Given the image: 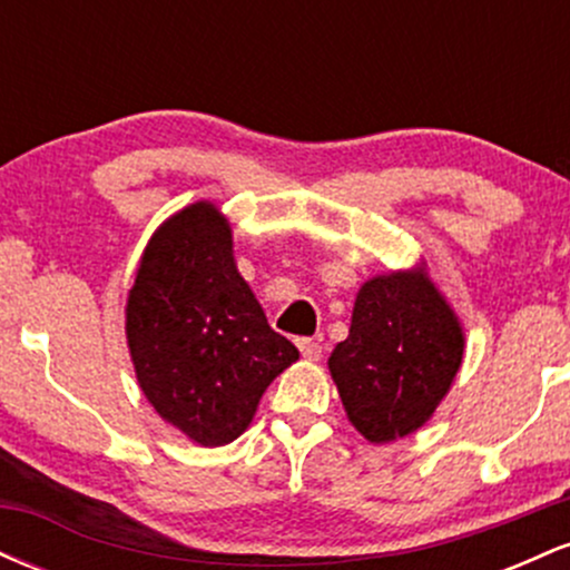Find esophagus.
<instances>
[{
  "mask_svg": "<svg viewBox=\"0 0 570 570\" xmlns=\"http://www.w3.org/2000/svg\"><path fill=\"white\" fill-rule=\"evenodd\" d=\"M297 348H299V353H303V358H307V362H318V358H322V345L313 343V340H307V337L297 340Z\"/></svg>",
  "mask_w": 570,
  "mask_h": 570,
  "instance_id": "obj_1",
  "label": "esophagus"
}]
</instances>
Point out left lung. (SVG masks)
I'll list each match as a JSON object with an SVG mask.
<instances>
[{"mask_svg": "<svg viewBox=\"0 0 570 570\" xmlns=\"http://www.w3.org/2000/svg\"><path fill=\"white\" fill-rule=\"evenodd\" d=\"M461 318L426 265L372 276L356 292L351 330L330 375L351 426L372 444L415 434L448 396L463 362Z\"/></svg>", "mask_w": 570, "mask_h": 570, "instance_id": "left-lung-1", "label": "left lung"}]
</instances>
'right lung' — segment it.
<instances>
[{
  "label": "right lung",
  "instance_id": "add662e5",
  "mask_svg": "<svg viewBox=\"0 0 570 570\" xmlns=\"http://www.w3.org/2000/svg\"><path fill=\"white\" fill-rule=\"evenodd\" d=\"M141 394L200 448L238 440L263 394L299 353L271 330L238 273L217 203H189L153 233L126 303Z\"/></svg>",
  "mask_w": 570,
  "mask_h": 570
}]
</instances>
